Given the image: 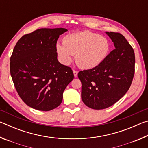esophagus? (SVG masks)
Here are the masks:
<instances>
[{"instance_id":"obj_1","label":"esophagus","mask_w":148,"mask_h":148,"mask_svg":"<svg viewBox=\"0 0 148 148\" xmlns=\"http://www.w3.org/2000/svg\"><path fill=\"white\" fill-rule=\"evenodd\" d=\"M73 73H74V77H77V73H78V72H77V71H75V70H73Z\"/></svg>"}]
</instances>
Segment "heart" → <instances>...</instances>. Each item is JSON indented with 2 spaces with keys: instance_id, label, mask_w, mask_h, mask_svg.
Masks as SVG:
<instances>
[{
  "instance_id": "b5f03b06",
  "label": "heart",
  "mask_w": 148,
  "mask_h": 148,
  "mask_svg": "<svg viewBox=\"0 0 148 148\" xmlns=\"http://www.w3.org/2000/svg\"><path fill=\"white\" fill-rule=\"evenodd\" d=\"M62 44H57L56 50L60 61L69 64L76 55V61L79 67L92 69L99 66L107 58L110 44L106 37L89 31L70 33L63 37Z\"/></svg>"
}]
</instances>
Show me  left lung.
Segmentation results:
<instances>
[{"instance_id":"8db88e82","label":"left lung","mask_w":148,"mask_h":148,"mask_svg":"<svg viewBox=\"0 0 148 148\" xmlns=\"http://www.w3.org/2000/svg\"><path fill=\"white\" fill-rule=\"evenodd\" d=\"M115 49L96 68L79 72L82 99L91 108L102 110L122 98L131 86L134 74L135 56L132 46L121 34L106 32Z\"/></svg>"}]
</instances>
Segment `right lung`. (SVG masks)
Segmentation results:
<instances>
[{"label": "right lung", "instance_id": "add662e5", "mask_svg": "<svg viewBox=\"0 0 148 148\" xmlns=\"http://www.w3.org/2000/svg\"><path fill=\"white\" fill-rule=\"evenodd\" d=\"M63 28L40 29L24 35L10 57V74L17 93L29 106L49 111L61 104L62 94L74 79L69 66L60 63L56 50Z\"/></svg>", "mask_w": 148, "mask_h": 148}]
</instances>
